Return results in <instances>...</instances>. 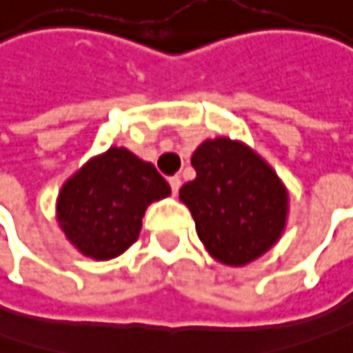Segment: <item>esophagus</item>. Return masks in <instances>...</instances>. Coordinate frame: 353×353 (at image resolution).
I'll return each instance as SVG.
<instances>
[{
  "label": "esophagus",
  "instance_id": "34e87169",
  "mask_svg": "<svg viewBox=\"0 0 353 353\" xmlns=\"http://www.w3.org/2000/svg\"><path fill=\"white\" fill-rule=\"evenodd\" d=\"M168 185H170V189H172V194H176L179 189H181V179H179V176H170V179H168Z\"/></svg>",
  "mask_w": 353,
  "mask_h": 353
}]
</instances>
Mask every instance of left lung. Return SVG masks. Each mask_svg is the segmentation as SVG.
Wrapping results in <instances>:
<instances>
[{"label":"left lung","mask_w":353,"mask_h":353,"mask_svg":"<svg viewBox=\"0 0 353 353\" xmlns=\"http://www.w3.org/2000/svg\"><path fill=\"white\" fill-rule=\"evenodd\" d=\"M196 179L179 190L196 235L219 263L243 267L281 239L290 192L271 164L241 140L201 142L190 159Z\"/></svg>","instance_id":"obj_1"}]
</instances>
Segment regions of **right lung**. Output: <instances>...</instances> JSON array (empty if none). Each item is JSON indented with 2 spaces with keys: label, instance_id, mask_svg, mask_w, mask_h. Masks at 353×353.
Wrapping results in <instances>:
<instances>
[{
  "label": "right lung",
  "instance_id": "add662e5",
  "mask_svg": "<svg viewBox=\"0 0 353 353\" xmlns=\"http://www.w3.org/2000/svg\"><path fill=\"white\" fill-rule=\"evenodd\" d=\"M170 187L154 164L124 146H110L80 166L58 192V225L82 255L108 261L139 239L148 205Z\"/></svg>",
  "mask_w": 353,
  "mask_h": 353
}]
</instances>
